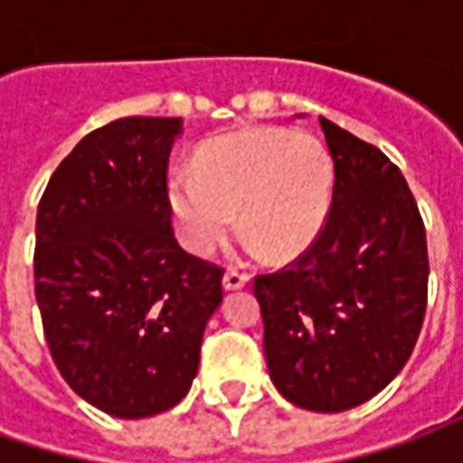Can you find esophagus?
Returning <instances> with one entry per match:
<instances>
[{"label": "esophagus", "mask_w": 463, "mask_h": 463, "mask_svg": "<svg viewBox=\"0 0 463 463\" xmlns=\"http://www.w3.org/2000/svg\"><path fill=\"white\" fill-rule=\"evenodd\" d=\"M248 282H250V275H248V272L228 270L222 275V288H225V290H242Z\"/></svg>", "instance_id": "obj_1"}]
</instances>
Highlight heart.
<instances>
[{"label": "heart", "mask_w": 463, "mask_h": 463, "mask_svg": "<svg viewBox=\"0 0 463 463\" xmlns=\"http://www.w3.org/2000/svg\"><path fill=\"white\" fill-rule=\"evenodd\" d=\"M330 153L310 133L250 128L205 143L195 173L175 171L168 203L185 248L211 255L235 228L252 248L292 258L310 245L332 201Z\"/></svg>", "instance_id": "heart-1"}]
</instances>
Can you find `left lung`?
I'll return each mask as SVG.
<instances>
[{"instance_id": "left-lung-1", "label": "left lung", "mask_w": 463, "mask_h": 463, "mask_svg": "<svg viewBox=\"0 0 463 463\" xmlns=\"http://www.w3.org/2000/svg\"><path fill=\"white\" fill-rule=\"evenodd\" d=\"M335 185L300 258L255 278L272 384L295 407L347 411L407 364L427 312V231L404 175L320 116Z\"/></svg>"}]
</instances>
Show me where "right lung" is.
I'll return each instance as SVG.
<instances>
[{"label": "right lung", "mask_w": 463, "mask_h": 463, "mask_svg": "<svg viewBox=\"0 0 463 463\" xmlns=\"http://www.w3.org/2000/svg\"><path fill=\"white\" fill-rule=\"evenodd\" d=\"M181 118L96 128L49 178L36 211L34 290L66 384L118 419L175 407L222 302V268L183 250L168 156Z\"/></svg>", "instance_id": "obj_1"}]
</instances>
